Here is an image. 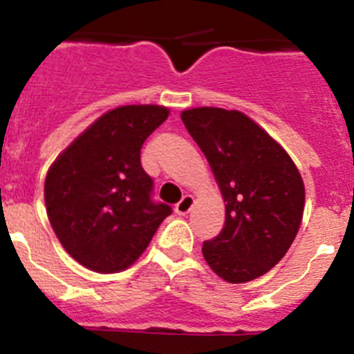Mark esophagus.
Returning <instances> with one entry per match:
<instances>
[{
	"instance_id": "1",
	"label": "esophagus",
	"mask_w": 354,
	"mask_h": 354,
	"mask_svg": "<svg viewBox=\"0 0 354 354\" xmlns=\"http://www.w3.org/2000/svg\"><path fill=\"white\" fill-rule=\"evenodd\" d=\"M193 203H194L193 196H191V194H184L183 200H180V202L175 205V212L180 214V216H184V214L189 212L191 207H193Z\"/></svg>"
}]
</instances>
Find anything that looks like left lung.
Returning <instances> with one entry per match:
<instances>
[{
	"label": "left lung",
	"mask_w": 354,
	"mask_h": 354,
	"mask_svg": "<svg viewBox=\"0 0 354 354\" xmlns=\"http://www.w3.org/2000/svg\"><path fill=\"white\" fill-rule=\"evenodd\" d=\"M184 126L205 154L226 202L225 228L205 241L209 267L228 283H248L283 259L302 223L300 171L274 138L236 110H184Z\"/></svg>",
	"instance_id": "8db88e82"
}]
</instances>
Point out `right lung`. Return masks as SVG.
<instances>
[{
  "label": "right lung",
  "instance_id": "add662e5",
  "mask_svg": "<svg viewBox=\"0 0 354 354\" xmlns=\"http://www.w3.org/2000/svg\"><path fill=\"white\" fill-rule=\"evenodd\" d=\"M168 118L158 105L103 113L54 161L45 179L47 216L71 258L95 272H121L147 249L171 207L152 198L140 163L147 137Z\"/></svg>",
  "mask_w": 354,
  "mask_h": 354
}]
</instances>
